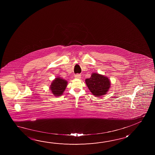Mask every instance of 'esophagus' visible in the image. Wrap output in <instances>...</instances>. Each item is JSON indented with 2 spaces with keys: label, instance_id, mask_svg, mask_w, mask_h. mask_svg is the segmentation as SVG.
<instances>
[{
  "label": "esophagus",
  "instance_id": "esophagus-1",
  "mask_svg": "<svg viewBox=\"0 0 155 155\" xmlns=\"http://www.w3.org/2000/svg\"><path fill=\"white\" fill-rule=\"evenodd\" d=\"M75 78L77 79H80L81 78V74H76L75 76Z\"/></svg>",
  "mask_w": 155,
  "mask_h": 155
}]
</instances>
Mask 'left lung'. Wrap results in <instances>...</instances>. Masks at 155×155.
<instances>
[{
    "label": "left lung",
    "mask_w": 155,
    "mask_h": 155,
    "mask_svg": "<svg viewBox=\"0 0 155 155\" xmlns=\"http://www.w3.org/2000/svg\"><path fill=\"white\" fill-rule=\"evenodd\" d=\"M85 83L92 94L96 97L107 94L111 85L109 79L97 73H92L90 78L85 79Z\"/></svg>",
    "instance_id": "1"
}]
</instances>
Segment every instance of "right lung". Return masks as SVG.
Segmentation results:
<instances>
[{
	"label": "right lung",
	"instance_id": "right-lung-1",
	"mask_svg": "<svg viewBox=\"0 0 155 155\" xmlns=\"http://www.w3.org/2000/svg\"><path fill=\"white\" fill-rule=\"evenodd\" d=\"M68 81L66 80L61 77H57L51 83L50 89L53 95L55 96H61L66 89Z\"/></svg>",
	"mask_w": 155,
	"mask_h": 155
}]
</instances>
